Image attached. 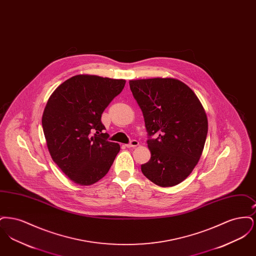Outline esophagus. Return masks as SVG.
I'll return each instance as SVG.
<instances>
[{
    "instance_id": "obj_1",
    "label": "esophagus",
    "mask_w": 256,
    "mask_h": 256,
    "mask_svg": "<svg viewBox=\"0 0 256 256\" xmlns=\"http://www.w3.org/2000/svg\"><path fill=\"white\" fill-rule=\"evenodd\" d=\"M128 148H134V146H139V142L137 140H132L130 144L126 145Z\"/></svg>"
}]
</instances>
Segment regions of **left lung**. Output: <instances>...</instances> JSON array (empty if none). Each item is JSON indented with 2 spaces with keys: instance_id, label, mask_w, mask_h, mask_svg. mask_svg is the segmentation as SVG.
I'll list each match as a JSON object with an SVG mask.
<instances>
[{
  "instance_id": "obj_1",
  "label": "left lung",
  "mask_w": 256,
  "mask_h": 256,
  "mask_svg": "<svg viewBox=\"0 0 256 256\" xmlns=\"http://www.w3.org/2000/svg\"><path fill=\"white\" fill-rule=\"evenodd\" d=\"M143 112L150 159L141 170L160 187L178 185L192 172L202 156L208 132L204 108L193 90L180 80L152 78L130 80Z\"/></svg>"
}]
</instances>
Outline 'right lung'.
I'll return each instance as SVG.
<instances>
[{
    "instance_id": "obj_1",
    "label": "right lung",
    "mask_w": 256,
    "mask_h": 256,
    "mask_svg": "<svg viewBox=\"0 0 256 256\" xmlns=\"http://www.w3.org/2000/svg\"><path fill=\"white\" fill-rule=\"evenodd\" d=\"M124 84L122 78L76 74L50 96L42 116L47 146L54 162L73 182H98L120 152V145L102 134L100 117Z\"/></svg>"
}]
</instances>
